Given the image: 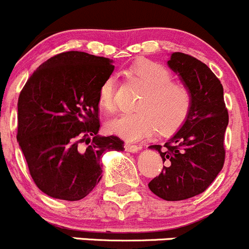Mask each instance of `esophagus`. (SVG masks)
Returning <instances> with one entry per match:
<instances>
[{
	"instance_id": "1",
	"label": "esophagus",
	"mask_w": 249,
	"mask_h": 249,
	"mask_svg": "<svg viewBox=\"0 0 249 249\" xmlns=\"http://www.w3.org/2000/svg\"><path fill=\"white\" fill-rule=\"evenodd\" d=\"M124 149L129 152H138L140 150V146H138V145H133L130 144V142H125Z\"/></svg>"
}]
</instances>
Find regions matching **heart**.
<instances>
[{
    "mask_svg": "<svg viewBox=\"0 0 249 249\" xmlns=\"http://www.w3.org/2000/svg\"><path fill=\"white\" fill-rule=\"evenodd\" d=\"M145 87L137 104V111L124 112L107 124L110 133L128 142H139L151 137L156 130L168 135L178 130L190 115L193 92L186 85L173 81V73L162 64L142 60L129 69ZM116 77L109 75L98 92L99 107L107 114L116 110Z\"/></svg>",
    "mask_w": 249,
    "mask_h": 249,
    "instance_id": "1",
    "label": "heart"
}]
</instances>
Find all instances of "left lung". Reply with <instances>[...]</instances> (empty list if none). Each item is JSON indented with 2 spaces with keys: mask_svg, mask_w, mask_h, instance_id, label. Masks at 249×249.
Masks as SVG:
<instances>
[{
  "mask_svg": "<svg viewBox=\"0 0 249 249\" xmlns=\"http://www.w3.org/2000/svg\"><path fill=\"white\" fill-rule=\"evenodd\" d=\"M167 64L190 88L194 103L180 129L163 146H150L166 166L149 189L166 201H181L202 194L223 168L229 114L223 86L205 63L176 52Z\"/></svg>",
  "mask_w": 249,
  "mask_h": 249,
  "instance_id": "8db88e82",
  "label": "left lung"
}]
</instances>
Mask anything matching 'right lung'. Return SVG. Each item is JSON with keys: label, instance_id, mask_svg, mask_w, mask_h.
<instances>
[{"label": "right lung", "instance_id": "right-lung-1", "mask_svg": "<svg viewBox=\"0 0 249 249\" xmlns=\"http://www.w3.org/2000/svg\"><path fill=\"white\" fill-rule=\"evenodd\" d=\"M114 69L104 56L64 52L41 64L21 89L17 140L31 178L46 195L86 197L102 179V155L124 150L116 135H98V92Z\"/></svg>", "mask_w": 249, "mask_h": 249}]
</instances>
